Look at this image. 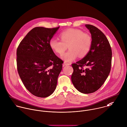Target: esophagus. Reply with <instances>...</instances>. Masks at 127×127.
Listing matches in <instances>:
<instances>
[{"instance_id": "obj_1", "label": "esophagus", "mask_w": 127, "mask_h": 127, "mask_svg": "<svg viewBox=\"0 0 127 127\" xmlns=\"http://www.w3.org/2000/svg\"><path fill=\"white\" fill-rule=\"evenodd\" d=\"M64 66H68V65H70V64L68 63H67L66 62H64L63 63Z\"/></svg>"}]
</instances>
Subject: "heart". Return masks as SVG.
Masks as SVG:
<instances>
[{"instance_id":"obj_1","label":"heart","mask_w":127,"mask_h":127,"mask_svg":"<svg viewBox=\"0 0 127 127\" xmlns=\"http://www.w3.org/2000/svg\"><path fill=\"white\" fill-rule=\"evenodd\" d=\"M61 41L51 39L49 45L55 52L62 54L68 48L69 50L62 56L66 62H71L79 55L83 57L87 55L92 45V38L90 35L77 29H69L59 35Z\"/></svg>"}]
</instances>
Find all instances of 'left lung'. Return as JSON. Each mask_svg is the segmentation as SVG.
Wrapping results in <instances>:
<instances>
[{
  "instance_id": "1",
  "label": "left lung",
  "mask_w": 127,
  "mask_h": 127,
  "mask_svg": "<svg viewBox=\"0 0 127 127\" xmlns=\"http://www.w3.org/2000/svg\"><path fill=\"white\" fill-rule=\"evenodd\" d=\"M85 26L91 34V47L84 58L72 64L71 80L78 91L89 94L98 90L108 76L112 51L107 39L100 29L90 25ZM84 66L87 67L85 69Z\"/></svg>"
}]
</instances>
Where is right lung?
Instances as JSON below:
<instances>
[{"label": "right lung", "instance_id": "add662e5", "mask_svg": "<svg viewBox=\"0 0 127 127\" xmlns=\"http://www.w3.org/2000/svg\"><path fill=\"white\" fill-rule=\"evenodd\" d=\"M59 28H33L17 50L19 75L26 88L36 97H47L56 87L63 61L54 54L49 42Z\"/></svg>", "mask_w": 127, "mask_h": 127}]
</instances>
